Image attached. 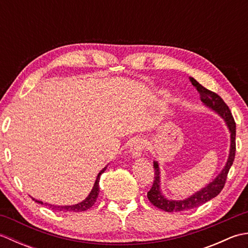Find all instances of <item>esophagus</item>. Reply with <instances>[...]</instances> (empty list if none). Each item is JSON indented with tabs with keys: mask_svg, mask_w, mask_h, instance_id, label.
<instances>
[{
	"mask_svg": "<svg viewBox=\"0 0 248 248\" xmlns=\"http://www.w3.org/2000/svg\"><path fill=\"white\" fill-rule=\"evenodd\" d=\"M145 148V141L141 139H134L132 143L130 145V152L133 157L138 159V157L141 156V152H143Z\"/></svg>",
	"mask_w": 248,
	"mask_h": 248,
	"instance_id": "34e87169",
	"label": "esophagus"
}]
</instances>
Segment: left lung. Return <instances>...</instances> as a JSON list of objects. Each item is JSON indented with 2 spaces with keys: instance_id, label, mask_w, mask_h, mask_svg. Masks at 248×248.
<instances>
[{
  "instance_id": "8db88e82",
  "label": "left lung",
  "mask_w": 248,
  "mask_h": 248,
  "mask_svg": "<svg viewBox=\"0 0 248 248\" xmlns=\"http://www.w3.org/2000/svg\"><path fill=\"white\" fill-rule=\"evenodd\" d=\"M191 82L193 85L196 87L197 91L200 93V98L203 105L207 108L211 109L212 112L217 113L220 118L224 120V123L227 127L229 134H230V146H229V152L228 157L226 161L223 170L219 171L218 175L215 177L212 181H210L207 186H204L198 191L193 193L191 196L183 199H171L166 197L164 193L162 191L161 186V170L160 164L157 161H154L155 166V181L154 186L151 189L147 194L150 202L155 205V207L159 208L165 212H180V211H186V210L197 208L199 205L205 203L212 198L217 197V195L222 191L226 178H227L228 171L230 170L231 165L234 161L235 155V123L233 120L232 115L230 113V109L227 107L223 99L220 98L218 94L209 91V89L204 88L202 85L195 80L194 78H191Z\"/></svg>"
}]
</instances>
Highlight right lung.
Returning <instances> with one entry per match:
<instances>
[{
    "instance_id": "right-lung-1",
    "label": "right lung",
    "mask_w": 248,
    "mask_h": 248,
    "mask_svg": "<svg viewBox=\"0 0 248 248\" xmlns=\"http://www.w3.org/2000/svg\"><path fill=\"white\" fill-rule=\"evenodd\" d=\"M108 166V164L105 166L104 168H102L101 170L99 171V173L97 175V178H96V181H94L93 183V186L92 188V191L89 192V194L87 195V197L85 199H83L81 202H78L76 204H70V205H57V204H51V203H48V202H43L41 200H38L36 199L34 197H31V199L34 200L35 202L39 203V204H46L48 205V207L50 209L53 210V211H56V212H62V213H75V212H82V211H86V210H88L89 208L93 207V204L96 202L97 200V197L99 195V181H100V177H101L102 173L105 171V170H107Z\"/></svg>"
}]
</instances>
